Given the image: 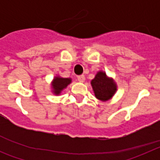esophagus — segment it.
Returning a JSON list of instances; mask_svg holds the SVG:
<instances>
[{"label": "esophagus", "mask_w": 160, "mask_h": 160, "mask_svg": "<svg viewBox=\"0 0 160 160\" xmlns=\"http://www.w3.org/2000/svg\"><path fill=\"white\" fill-rule=\"evenodd\" d=\"M78 80L80 82H83L85 81V76L83 75V74H82V75L78 76Z\"/></svg>", "instance_id": "esophagus-1"}]
</instances>
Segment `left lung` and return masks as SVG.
<instances>
[{"label": "left lung", "instance_id": "1", "mask_svg": "<svg viewBox=\"0 0 160 160\" xmlns=\"http://www.w3.org/2000/svg\"><path fill=\"white\" fill-rule=\"evenodd\" d=\"M93 90L97 98L102 101L110 99L116 91V85L112 79L108 78L103 72H98L91 81Z\"/></svg>", "mask_w": 160, "mask_h": 160}]
</instances>
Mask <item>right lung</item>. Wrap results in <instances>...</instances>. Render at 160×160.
<instances>
[{"mask_svg": "<svg viewBox=\"0 0 160 160\" xmlns=\"http://www.w3.org/2000/svg\"><path fill=\"white\" fill-rule=\"evenodd\" d=\"M71 82V79L70 78H63L56 77L53 79V91L56 94H60V92L64 88H66L68 85Z\"/></svg>", "mask_w": 160, "mask_h": 160, "instance_id": "obj_1", "label": "right lung"}]
</instances>
